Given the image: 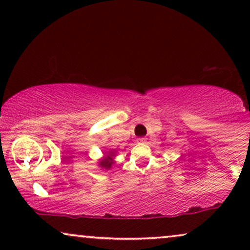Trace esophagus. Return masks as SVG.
Segmentation results:
<instances>
[{
    "instance_id": "obj_1",
    "label": "esophagus",
    "mask_w": 250,
    "mask_h": 250,
    "mask_svg": "<svg viewBox=\"0 0 250 250\" xmlns=\"http://www.w3.org/2000/svg\"><path fill=\"white\" fill-rule=\"evenodd\" d=\"M139 141L142 142V143H145L146 141V138H139Z\"/></svg>"
}]
</instances>
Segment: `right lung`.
Returning <instances> with one entry per match:
<instances>
[{"label":"right lung","instance_id":"add662e5","mask_svg":"<svg viewBox=\"0 0 250 250\" xmlns=\"http://www.w3.org/2000/svg\"><path fill=\"white\" fill-rule=\"evenodd\" d=\"M110 159H111V157H110V156H108V159L102 160L100 165H101L102 167H105V168H109V167H110V166H111V164H112V162H111Z\"/></svg>","mask_w":250,"mask_h":250}]
</instances>
